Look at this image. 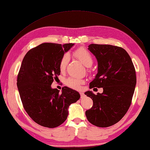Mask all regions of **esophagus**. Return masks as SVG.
<instances>
[{"label":"esophagus","mask_w":150,"mask_h":150,"mask_svg":"<svg viewBox=\"0 0 150 150\" xmlns=\"http://www.w3.org/2000/svg\"><path fill=\"white\" fill-rule=\"evenodd\" d=\"M79 94H80V96H81V98L85 97V94H84V93L83 92H79Z\"/></svg>","instance_id":"1"}]
</instances>
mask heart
I'll return each instance as SVG.
<instances>
[{"label": "heart", "instance_id": "heart-1", "mask_svg": "<svg viewBox=\"0 0 150 150\" xmlns=\"http://www.w3.org/2000/svg\"><path fill=\"white\" fill-rule=\"evenodd\" d=\"M73 54L79 60L87 67H90L92 65L93 60V57L90 53L85 48H79L73 53ZM69 61V55L68 54H64L62 57L59 62V69L61 72L65 70ZM83 83V80L76 78H69L65 80V84L69 87L73 89H79L81 85Z\"/></svg>", "mask_w": 150, "mask_h": 150}]
</instances>
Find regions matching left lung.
I'll return each instance as SVG.
<instances>
[{
    "mask_svg": "<svg viewBox=\"0 0 150 150\" xmlns=\"http://www.w3.org/2000/svg\"><path fill=\"white\" fill-rule=\"evenodd\" d=\"M88 50L98 62L97 74L90 88H103V92L85 93L93 103L85 115L94 125L110 127L118 122L130 108L136 85V70L129 54L121 47L91 44Z\"/></svg>",
    "mask_w": 150,
    "mask_h": 150,
    "instance_id": "obj_1",
    "label": "left lung"
}]
</instances>
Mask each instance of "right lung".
<instances>
[{"mask_svg":"<svg viewBox=\"0 0 150 150\" xmlns=\"http://www.w3.org/2000/svg\"><path fill=\"white\" fill-rule=\"evenodd\" d=\"M74 45L42 43L23 58L18 74V89L25 110L40 125H60L67 118L69 105L79 99V93L70 88L64 86L59 93L51 86L60 74V58Z\"/></svg>","mask_w":150,"mask_h":150,"instance_id":"add662e5","label":"right lung"}]
</instances>
